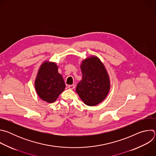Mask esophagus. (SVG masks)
I'll use <instances>...</instances> for the list:
<instances>
[{"mask_svg": "<svg viewBox=\"0 0 156 156\" xmlns=\"http://www.w3.org/2000/svg\"><path fill=\"white\" fill-rule=\"evenodd\" d=\"M68 87L69 89H70V90H73V89L75 87V86L74 84H72V85H69L68 86Z\"/></svg>", "mask_w": 156, "mask_h": 156, "instance_id": "34e87169", "label": "esophagus"}]
</instances>
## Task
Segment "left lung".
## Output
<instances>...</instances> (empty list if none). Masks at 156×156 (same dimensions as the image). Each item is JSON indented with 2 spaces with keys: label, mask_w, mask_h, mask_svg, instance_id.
<instances>
[{
  "label": "left lung",
  "mask_w": 156,
  "mask_h": 156,
  "mask_svg": "<svg viewBox=\"0 0 156 156\" xmlns=\"http://www.w3.org/2000/svg\"><path fill=\"white\" fill-rule=\"evenodd\" d=\"M80 68L82 80L78 84L76 91L83 102L95 106L107 97L110 89V81L104 65L100 58L91 55L81 61Z\"/></svg>",
  "instance_id": "obj_1"
}]
</instances>
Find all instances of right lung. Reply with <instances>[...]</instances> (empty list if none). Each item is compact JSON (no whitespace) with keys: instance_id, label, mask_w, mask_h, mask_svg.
I'll use <instances>...</instances> for the list:
<instances>
[{"instance_id":"right-lung-1","label":"right lung","mask_w":156,"mask_h":156,"mask_svg":"<svg viewBox=\"0 0 156 156\" xmlns=\"http://www.w3.org/2000/svg\"><path fill=\"white\" fill-rule=\"evenodd\" d=\"M34 87L38 96L48 103L55 102L64 91L65 84L58 72V66L53 62L44 61L38 70Z\"/></svg>"}]
</instances>
